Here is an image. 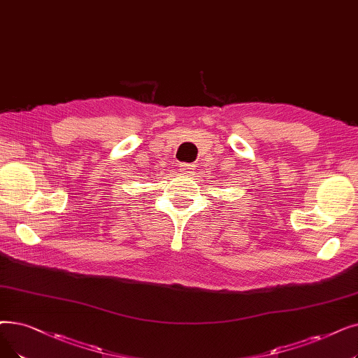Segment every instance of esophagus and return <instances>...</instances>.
Returning a JSON list of instances; mask_svg holds the SVG:
<instances>
[{"label": "esophagus", "mask_w": 358, "mask_h": 358, "mask_svg": "<svg viewBox=\"0 0 358 358\" xmlns=\"http://www.w3.org/2000/svg\"><path fill=\"white\" fill-rule=\"evenodd\" d=\"M193 166H194V165H192V164H182V165H181V173H182V174H192Z\"/></svg>", "instance_id": "esophagus-1"}]
</instances>
